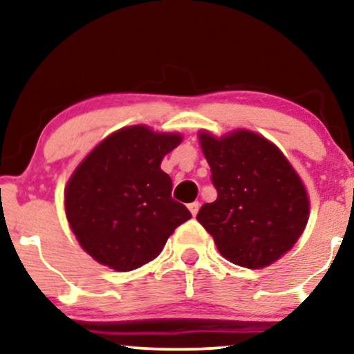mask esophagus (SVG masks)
Returning a JSON list of instances; mask_svg holds the SVG:
<instances>
[{
	"label": "esophagus",
	"mask_w": 354,
	"mask_h": 354,
	"mask_svg": "<svg viewBox=\"0 0 354 354\" xmlns=\"http://www.w3.org/2000/svg\"><path fill=\"white\" fill-rule=\"evenodd\" d=\"M188 209L191 211V214H193V216H196L198 209H200V203H198V201L189 203V205H188Z\"/></svg>",
	"instance_id": "obj_1"
}]
</instances>
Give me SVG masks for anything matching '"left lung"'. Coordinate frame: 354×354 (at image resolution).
Segmentation results:
<instances>
[{
    "label": "left lung",
    "mask_w": 354,
    "mask_h": 354,
    "mask_svg": "<svg viewBox=\"0 0 354 354\" xmlns=\"http://www.w3.org/2000/svg\"><path fill=\"white\" fill-rule=\"evenodd\" d=\"M198 136L218 198L203 205L196 219L231 263L270 266L306 228L310 200L301 178L278 146L258 133Z\"/></svg>",
    "instance_id": "obj_1"
}]
</instances>
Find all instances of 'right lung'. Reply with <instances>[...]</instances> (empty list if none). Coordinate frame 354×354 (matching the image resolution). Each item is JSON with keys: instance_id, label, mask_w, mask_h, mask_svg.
<instances>
[{"instance_id": "obj_1", "label": "right lung", "mask_w": 354, "mask_h": 354, "mask_svg": "<svg viewBox=\"0 0 354 354\" xmlns=\"http://www.w3.org/2000/svg\"><path fill=\"white\" fill-rule=\"evenodd\" d=\"M183 141L145 124L121 128L81 161L64 189L71 231L86 253L116 271H131L163 251L191 213L171 198L161 161Z\"/></svg>"}]
</instances>
